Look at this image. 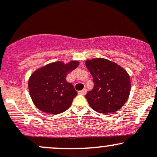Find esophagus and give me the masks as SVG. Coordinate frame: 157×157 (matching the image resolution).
<instances>
[{"label": "esophagus", "mask_w": 157, "mask_h": 157, "mask_svg": "<svg viewBox=\"0 0 157 157\" xmlns=\"http://www.w3.org/2000/svg\"><path fill=\"white\" fill-rule=\"evenodd\" d=\"M86 92H87V90H86V89H82V91H79L78 94H79L85 95L86 94Z\"/></svg>", "instance_id": "1"}]
</instances>
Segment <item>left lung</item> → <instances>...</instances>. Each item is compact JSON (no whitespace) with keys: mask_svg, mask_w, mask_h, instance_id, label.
I'll return each mask as SVG.
<instances>
[{"mask_svg":"<svg viewBox=\"0 0 157 157\" xmlns=\"http://www.w3.org/2000/svg\"><path fill=\"white\" fill-rule=\"evenodd\" d=\"M94 86L85 96L91 108L100 113H110L125 105L131 91L128 73L116 63L105 58L86 61Z\"/></svg>","mask_w":157,"mask_h":157,"instance_id":"1","label":"left lung"}]
</instances>
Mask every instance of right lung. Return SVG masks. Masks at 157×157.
Listing matches in <instances>:
<instances>
[{
    "instance_id": "right-lung-1",
    "label": "right lung",
    "mask_w": 157,
    "mask_h": 157,
    "mask_svg": "<svg viewBox=\"0 0 157 157\" xmlns=\"http://www.w3.org/2000/svg\"><path fill=\"white\" fill-rule=\"evenodd\" d=\"M79 66L77 60L50 63L35 70L29 79V94L41 111L59 114L68 109L77 92L66 81L68 73Z\"/></svg>"
}]
</instances>
